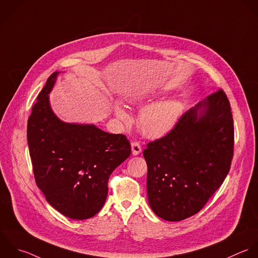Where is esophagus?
I'll return each instance as SVG.
<instances>
[{
	"mask_svg": "<svg viewBox=\"0 0 258 258\" xmlns=\"http://www.w3.org/2000/svg\"><path fill=\"white\" fill-rule=\"evenodd\" d=\"M131 146H132V154H133L134 156H138V155L141 154V152H142V147L140 146L139 143L134 142V143H132Z\"/></svg>",
	"mask_w": 258,
	"mask_h": 258,
	"instance_id": "obj_1",
	"label": "esophagus"
}]
</instances>
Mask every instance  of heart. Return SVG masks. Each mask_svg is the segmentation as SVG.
I'll return each instance as SVG.
<instances>
[{
	"label": "heart",
	"instance_id": "heart-1",
	"mask_svg": "<svg viewBox=\"0 0 258 258\" xmlns=\"http://www.w3.org/2000/svg\"><path fill=\"white\" fill-rule=\"evenodd\" d=\"M154 100V95L147 94L132 98L130 103L136 108L143 109L139 117V126L143 135L150 139H159L176 126L182 115L183 106L177 99H165L152 105ZM114 113L125 122L131 120L130 114L119 103L114 105Z\"/></svg>",
	"mask_w": 258,
	"mask_h": 258
}]
</instances>
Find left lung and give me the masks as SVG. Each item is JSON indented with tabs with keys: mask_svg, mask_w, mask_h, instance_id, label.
Instances as JSON below:
<instances>
[{
	"mask_svg": "<svg viewBox=\"0 0 258 258\" xmlns=\"http://www.w3.org/2000/svg\"><path fill=\"white\" fill-rule=\"evenodd\" d=\"M233 144L231 107L221 89L184 113L167 136L149 143L144 157L154 213L172 222L198 213L226 178Z\"/></svg>",
	"mask_w": 258,
	"mask_h": 258,
	"instance_id": "left-lung-1",
	"label": "left lung"
}]
</instances>
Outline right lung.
Returning a JSON list of instances; mask_svg holds the SVG:
<instances>
[{
	"label": "right lung",
	"mask_w": 258,
	"mask_h": 258,
	"mask_svg": "<svg viewBox=\"0 0 258 258\" xmlns=\"http://www.w3.org/2000/svg\"><path fill=\"white\" fill-rule=\"evenodd\" d=\"M59 74L48 78L32 108L28 147L36 184L47 202L68 218L84 220L103 207L108 178L130 157L131 144L125 136L92 123L61 120L49 99Z\"/></svg>",
	"instance_id": "add662e5"
}]
</instances>
